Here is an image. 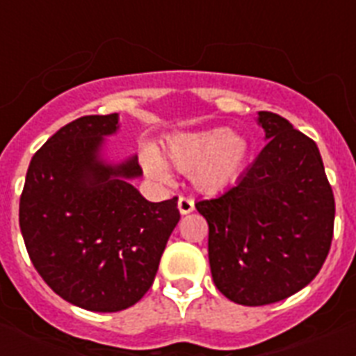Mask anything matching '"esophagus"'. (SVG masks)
Masks as SVG:
<instances>
[{
	"instance_id": "esophagus-1",
	"label": "esophagus",
	"mask_w": 356,
	"mask_h": 356,
	"mask_svg": "<svg viewBox=\"0 0 356 356\" xmlns=\"http://www.w3.org/2000/svg\"><path fill=\"white\" fill-rule=\"evenodd\" d=\"M177 207L181 214H190V212L194 211V200L188 197V195H181L177 201Z\"/></svg>"
}]
</instances>
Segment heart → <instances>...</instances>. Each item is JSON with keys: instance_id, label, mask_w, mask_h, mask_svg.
I'll return each instance as SVG.
<instances>
[{"instance_id": "obj_1", "label": "heart", "mask_w": 356, "mask_h": 356, "mask_svg": "<svg viewBox=\"0 0 356 356\" xmlns=\"http://www.w3.org/2000/svg\"><path fill=\"white\" fill-rule=\"evenodd\" d=\"M168 156L181 172H194V181L201 190L220 192L236 181L248 156V142L231 136L225 127L203 129L172 138ZM147 168L155 175H164L156 156H147Z\"/></svg>"}]
</instances>
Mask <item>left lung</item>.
<instances>
[{"mask_svg":"<svg viewBox=\"0 0 356 356\" xmlns=\"http://www.w3.org/2000/svg\"><path fill=\"white\" fill-rule=\"evenodd\" d=\"M268 144L240 181L195 209L209 223L212 281L227 299L260 307L290 298L325 262L334 195L320 149L288 120L259 113Z\"/></svg>","mask_w":356,"mask_h":356,"instance_id":"1","label":"left lung"}]
</instances>
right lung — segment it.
<instances>
[{
	"instance_id": "obj_1",
	"label": "right lung",
	"mask_w": 356,
	"mask_h": 356,
	"mask_svg": "<svg viewBox=\"0 0 356 356\" xmlns=\"http://www.w3.org/2000/svg\"><path fill=\"white\" fill-rule=\"evenodd\" d=\"M118 114L83 116L36 151L19 195V229L35 270L68 303L118 312L144 298L177 225V197L151 203L129 183L136 156L99 159Z\"/></svg>"
}]
</instances>
